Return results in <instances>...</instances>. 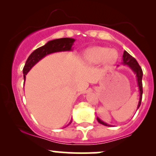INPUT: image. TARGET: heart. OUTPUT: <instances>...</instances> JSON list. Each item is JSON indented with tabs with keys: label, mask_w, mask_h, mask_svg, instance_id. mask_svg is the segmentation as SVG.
Masks as SVG:
<instances>
[{
	"label": "heart",
	"mask_w": 156,
	"mask_h": 156,
	"mask_svg": "<svg viewBox=\"0 0 156 156\" xmlns=\"http://www.w3.org/2000/svg\"><path fill=\"white\" fill-rule=\"evenodd\" d=\"M117 58L116 50L101 46L88 48L83 53V60L87 64H98L103 62L105 65L111 66L117 62Z\"/></svg>",
	"instance_id": "heart-1"
}]
</instances>
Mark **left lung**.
<instances>
[{"mask_svg":"<svg viewBox=\"0 0 156 156\" xmlns=\"http://www.w3.org/2000/svg\"><path fill=\"white\" fill-rule=\"evenodd\" d=\"M122 64L124 65H127L128 67H130L132 69V71L135 73L136 76V80H137V83H138V87H139V101L138 103L137 109L139 108L141 105V98H142V76H143V72L142 69L139 64H138L137 61L133 58L132 55H130L129 53L127 51H124L122 55ZM97 120L98 121V122L101 123V124L105 125V126H111L110 125H108V123H105L103 121H102L99 117H97Z\"/></svg>","mask_w":156,"mask_h":156,"instance_id":"obj_1","label":"left lung"}]
</instances>
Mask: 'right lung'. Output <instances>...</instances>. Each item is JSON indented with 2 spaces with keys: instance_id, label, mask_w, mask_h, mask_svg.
I'll list each match as a JSON object with an SVG mask.
<instances>
[{
  "instance_id": "obj_1",
  "label": "right lung",
  "mask_w": 156,
  "mask_h": 156,
  "mask_svg": "<svg viewBox=\"0 0 156 156\" xmlns=\"http://www.w3.org/2000/svg\"><path fill=\"white\" fill-rule=\"evenodd\" d=\"M76 39L73 38H61L53 39L49 41L44 45L36 49L31 54L28 56V59L26 60L24 67H23V78L24 80H26V76L27 73L31 70V69L41 59L45 57L46 55L51 54L53 53L62 51H73V45L74 44ZM25 83V81H24ZM72 122V120L69 122L67 125H69Z\"/></svg>"
}]
</instances>
